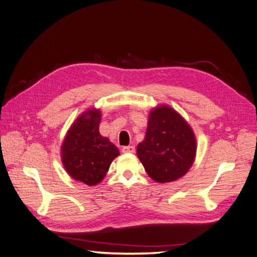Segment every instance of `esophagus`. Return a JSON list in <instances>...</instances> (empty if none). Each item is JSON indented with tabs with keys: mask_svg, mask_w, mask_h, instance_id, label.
Wrapping results in <instances>:
<instances>
[{
	"mask_svg": "<svg viewBox=\"0 0 257 257\" xmlns=\"http://www.w3.org/2000/svg\"><path fill=\"white\" fill-rule=\"evenodd\" d=\"M123 153H134L135 152V147L134 146H125L122 148Z\"/></svg>",
	"mask_w": 257,
	"mask_h": 257,
	"instance_id": "obj_1",
	"label": "esophagus"
}]
</instances>
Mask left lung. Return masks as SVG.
<instances>
[{"label":"left lung","instance_id":"8db88e82","mask_svg":"<svg viewBox=\"0 0 257 257\" xmlns=\"http://www.w3.org/2000/svg\"><path fill=\"white\" fill-rule=\"evenodd\" d=\"M195 153V136L182 116L168 106L154 108L145 141L137 147L147 174L160 183L175 181L188 173Z\"/></svg>","mask_w":257,"mask_h":257}]
</instances>
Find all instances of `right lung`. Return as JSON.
<instances>
[{"label":"right lung","instance_id":"1","mask_svg":"<svg viewBox=\"0 0 257 257\" xmlns=\"http://www.w3.org/2000/svg\"><path fill=\"white\" fill-rule=\"evenodd\" d=\"M100 112L88 110L68 130L62 145V162L75 180L95 185L103 180L119 150L99 134Z\"/></svg>","mask_w":257,"mask_h":257}]
</instances>
